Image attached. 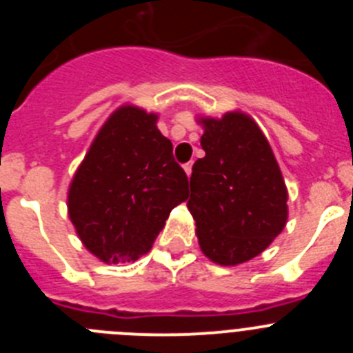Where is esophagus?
<instances>
[{
  "instance_id": "obj_1",
  "label": "esophagus",
  "mask_w": 353,
  "mask_h": 353,
  "mask_svg": "<svg viewBox=\"0 0 353 353\" xmlns=\"http://www.w3.org/2000/svg\"><path fill=\"white\" fill-rule=\"evenodd\" d=\"M183 170H185L187 176H191V173H192V162H185V164H183Z\"/></svg>"
}]
</instances>
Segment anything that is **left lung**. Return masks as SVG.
<instances>
[{"mask_svg":"<svg viewBox=\"0 0 353 353\" xmlns=\"http://www.w3.org/2000/svg\"><path fill=\"white\" fill-rule=\"evenodd\" d=\"M205 157L192 166L187 208L199 248L219 265H239L269 248L288 219V191L269 141L248 114L199 118Z\"/></svg>","mask_w":353,"mask_h":353,"instance_id":"1","label":"left lung"}]
</instances>
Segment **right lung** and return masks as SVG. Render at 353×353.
<instances>
[{
  "mask_svg": "<svg viewBox=\"0 0 353 353\" xmlns=\"http://www.w3.org/2000/svg\"><path fill=\"white\" fill-rule=\"evenodd\" d=\"M189 196L157 114L121 105L108 118L68 187V215L84 248L127 263L154 245L170 212Z\"/></svg>",
  "mask_w": 353,
  "mask_h": 353,
  "instance_id": "right-lung-1",
  "label": "right lung"
}]
</instances>
